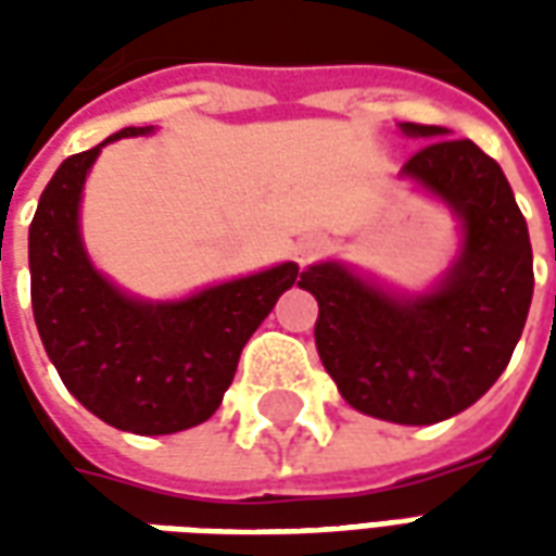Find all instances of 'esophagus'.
I'll return each mask as SVG.
<instances>
[{
    "instance_id": "1",
    "label": "esophagus",
    "mask_w": 556,
    "mask_h": 556,
    "mask_svg": "<svg viewBox=\"0 0 556 556\" xmlns=\"http://www.w3.org/2000/svg\"><path fill=\"white\" fill-rule=\"evenodd\" d=\"M321 250H325V241L318 238V235H306V238H301V241L294 243V262L298 265H309V262H315L318 255H321Z\"/></svg>"
}]
</instances>
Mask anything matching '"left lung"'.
<instances>
[{"instance_id": "1", "label": "left lung", "mask_w": 556, "mask_h": 556, "mask_svg": "<svg viewBox=\"0 0 556 556\" xmlns=\"http://www.w3.org/2000/svg\"><path fill=\"white\" fill-rule=\"evenodd\" d=\"M429 139L402 166L462 219V253L426 294H393L339 262L301 274L315 294V349L351 408L431 426L485 396L525 330L533 298V250L506 175L470 139L402 122Z\"/></svg>"}]
</instances>
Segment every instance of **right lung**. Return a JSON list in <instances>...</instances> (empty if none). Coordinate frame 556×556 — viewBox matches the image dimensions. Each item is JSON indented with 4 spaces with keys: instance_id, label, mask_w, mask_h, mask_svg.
<instances>
[{
    "instance_id": "add662e5",
    "label": "right lung",
    "mask_w": 556,
    "mask_h": 556,
    "mask_svg": "<svg viewBox=\"0 0 556 556\" xmlns=\"http://www.w3.org/2000/svg\"><path fill=\"white\" fill-rule=\"evenodd\" d=\"M151 130H118L67 157L43 187L29 226L31 313L79 405L122 431L172 434L219 408L247 339L301 267L282 262L169 303L130 298L98 274L79 238L83 184L106 142Z\"/></svg>"
}]
</instances>
